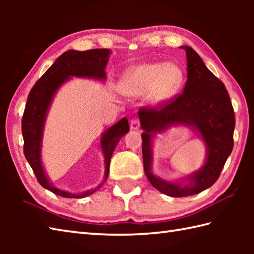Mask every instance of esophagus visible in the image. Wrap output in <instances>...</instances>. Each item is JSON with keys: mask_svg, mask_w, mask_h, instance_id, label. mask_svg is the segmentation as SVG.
<instances>
[{"mask_svg": "<svg viewBox=\"0 0 254 254\" xmlns=\"http://www.w3.org/2000/svg\"><path fill=\"white\" fill-rule=\"evenodd\" d=\"M130 126H131V130L136 131V130H138L139 127H141V124H139V121H138V120H135V119H134V120L131 121Z\"/></svg>", "mask_w": 254, "mask_h": 254, "instance_id": "1", "label": "esophagus"}]
</instances>
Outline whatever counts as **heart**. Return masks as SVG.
I'll list each match as a JSON object with an SVG mask.
<instances>
[{
  "label": "heart",
  "mask_w": 254,
  "mask_h": 254,
  "mask_svg": "<svg viewBox=\"0 0 254 254\" xmlns=\"http://www.w3.org/2000/svg\"><path fill=\"white\" fill-rule=\"evenodd\" d=\"M183 79V69L176 63H146L124 73L119 80L118 88L123 96L131 98L148 93V100L159 105L178 93Z\"/></svg>",
  "instance_id": "obj_1"
}]
</instances>
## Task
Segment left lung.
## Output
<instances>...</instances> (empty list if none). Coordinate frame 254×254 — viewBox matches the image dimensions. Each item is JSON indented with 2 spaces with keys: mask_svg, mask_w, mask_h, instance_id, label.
I'll use <instances>...</instances> for the list:
<instances>
[{
  "mask_svg": "<svg viewBox=\"0 0 254 254\" xmlns=\"http://www.w3.org/2000/svg\"><path fill=\"white\" fill-rule=\"evenodd\" d=\"M187 52L188 80L183 93L168 104L155 109H141L142 152L148 181L161 193L172 197L197 194L217 181L234 147L235 112L225 85L205 65L191 47ZM191 127L201 136L207 149L203 166L178 182L161 180L152 174V143L157 132L171 126Z\"/></svg>",
  "mask_w": 254,
  "mask_h": 254,
  "instance_id": "8db88e82",
  "label": "left lung"
}]
</instances>
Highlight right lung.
<instances>
[{
    "label": "right lung",
    "mask_w": 254,
    "mask_h": 254,
    "mask_svg": "<svg viewBox=\"0 0 254 254\" xmlns=\"http://www.w3.org/2000/svg\"><path fill=\"white\" fill-rule=\"evenodd\" d=\"M110 55L111 51L109 49H91L87 51L68 50L64 52L37 80L28 95L23 120H21L24 154L40 185L57 195L67 198H82L98 190L109 175L110 159L113 150L121 137L130 131L127 118H123L101 134L100 147L105 158V178L104 181L96 189H90L80 193H71L52 186L41 159L46 119L52 100L59 88L72 77L93 78L105 82L107 78L105 68Z\"/></svg>",
    "instance_id": "obj_1"
}]
</instances>
